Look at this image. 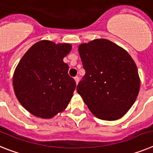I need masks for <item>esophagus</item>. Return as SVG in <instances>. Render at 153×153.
I'll use <instances>...</instances> for the list:
<instances>
[{
  "instance_id": "obj_1",
  "label": "esophagus",
  "mask_w": 153,
  "mask_h": 153,
  "mask_svg": "<svg viewBox=\"0 0 153 153\" xmlns=\"http://www.w3.org/2000/svg\"><path fill=\"white\" fill-rule=\"evenodd\" d=\"M75 82H76V85H78V82H79V78H78V76L75 77Z\"/></svg>"
}]
</instances>
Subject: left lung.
<instances>
[{"label": "left lung", "mask_w": 153, "mask_h": 153, "mask_svg": "<svg viewBox=\"0 0 153 153\" xmlns=\"http://www.w3.org/2000/svg\"><path fill=\"white\" fill-rule=\"evenodd\" d=\"M86 73L77 91L98 119L115 121L136 100L140 78L129 54L109 40L100 38L78 48Z\"/></svg>", "instance_id": "obj_1"}]
</instances>
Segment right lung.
Returning <instances> with one entry per match:
<instances>
[{
	"mask_svg": "<svg viewBox=\"0 0 153 153\" xmlns=\"http://www.w3.org/2000/svg\"><path fill=\"white\" fill-rule=\"evenodd\" d=\"M71 48L68 43L42 40L27 50L15 68L16 98L34 116L52 119L65 111L71 101L76 84L63 59Z\"/></svg>",
	"mask_w": 153,
	"mask_h": 153,
	"instance_id": "add662e5",
	"label": "right lung"
}]
</instances>
